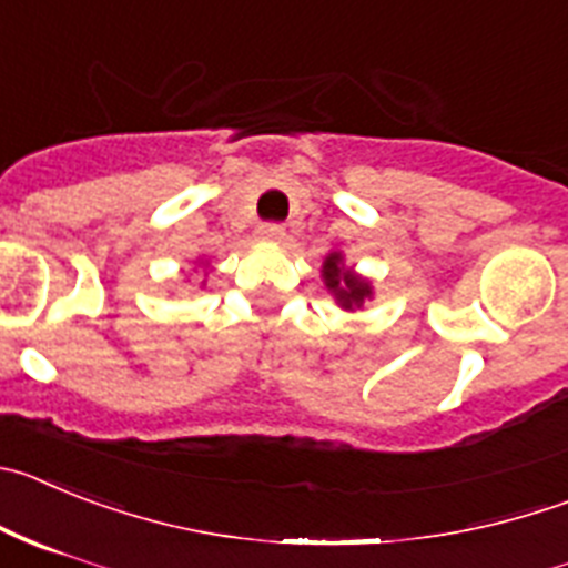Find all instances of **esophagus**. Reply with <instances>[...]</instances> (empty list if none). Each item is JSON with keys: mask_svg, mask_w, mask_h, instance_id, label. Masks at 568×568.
Wrapping results in <instances>:
<instances>
[{"mask_svg": "<svg viewBox=\"0 0 568 568\" xmlns=\"http://www.w3.org/2000/svg\"><path fill=\"white\" fill-rule=\"evenodd\" d=\"M258 236H262L264 242H281V239H284V225H278V222H264V225L258 227Z\"/></svg>", "mask_w": 568, "mask_h": 568, "instance_id": "34e87169", "label": "esophagus"}]
</instances>
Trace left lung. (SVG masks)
Segmentation results:
<instances>
[{
  "mask_svg": "<svg viewBox=\"0 0 568 568\" xmlns=\"http://www.w3.org/2000/svg\"><path fill=\"white\" fill-rule=\"evenodd\" d=\"M324 284L332 295H335L337 304L343 310H361L368 298H372V284L366 278H361L357 273H352L348 267H343V256L341 253H329L324 262Z\"/></svg>",
  "mask_w": 568,
  "mask_h": 568,
  "instance_id": "8db88e82",
  "label": "left lung"
}]
</instances>
